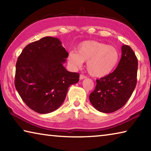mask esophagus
<instances>
[{
  "mask_svg": "<svg viewBox=\"0 0 151 151\" xmlns=\"http://www.w3.org/2000/svg\"><path fill=\"white\" fill-rule=\"evenodd\" d=\"M80 80H83V79H84V78H86V76H85L84 75H80Z\"/></svg>",
  "mask_w": 151,
  "mask_h": 151,
  "instance_id": "obj_1",
  "label": "esophagus"
}]
</instances>
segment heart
Masks as SVG:
<instances>
[{"label": "heart", "mask_w": 151, "mask_h": 151, "mask_svg": "<svg viewBox=\"0 0 151 151\" xmlns=\"http://www.w3.org/2000/svg\"><path fill=\"white\" fill-rule=\"evenodd\" d=\"M76 52L68 53V61L74 68H81L86 62V69L94 77H103L114 69L119 60V52L111 45L96 40L81 42Z\"/></svg>", "instance_id": "b5f03b06"}]
</instances>
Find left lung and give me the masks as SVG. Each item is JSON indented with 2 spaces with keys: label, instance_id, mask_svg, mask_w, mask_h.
Returning a JSON list of instances; mask_svg holds the SVG:
<instances>
[{
  "label": "left lung",
  "instance_id": "8db88e82",
  "mask_svg": "<svg viewBox=\"0 0 151 151\" xmlns=\"http://www.w3.org/2000/svg\"><path fill=\"white\" fill-rule=\"evenodd\" d=\"M122 56L115 70L96 80L89 100L97 111L111 113L122 108L137 85L138 60L132 48L122 45Z\"/></svg>",
  "mask_w": 151,
  "mask_h": 151
}]
</instances>
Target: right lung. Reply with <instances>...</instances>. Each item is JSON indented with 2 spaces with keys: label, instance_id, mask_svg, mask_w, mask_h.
<instances>
[{
  "label": "right lung",
  "instance_id": "1",
  "mask_svg": "<svg viewBox=\"0 0 151 151\" xmlns=\"http://www.w3.org/2000/svg\"><path fill=\"white\" fill-rule=\"evenodd\" d=\"M68 53L60 40L46 37L25 47L16 64L14 85L25 104L40 114L56 111L79 74L66 70Z\"/></svg>",
  "mask_w": 151,
  "mask_h": 151
}]
</instances>
